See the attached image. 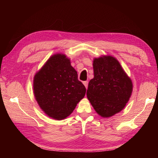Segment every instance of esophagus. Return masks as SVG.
<instances>
[{"label": "esophagus", "instance_id": "esophagus-1", "mask_svg": "<svg viewBox=\"0 0 158 158\" xmlns=\"http://www.w3.org/2000/svg\"><path fill=\"white\" fill-rule=\"evenodd\" d=\"M84 85H85V87L87 89V88H88V85H89V81H84Z\"/></svg>", "mask_w": 158, "mask_h": 158}]
</instances>
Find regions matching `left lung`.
<instances>
[{"mask_svg": "<svg viewBox=\"0 0 158 158\" xmlns=\"http://www.w3.org/2000/svg\"><path fill=\"white\" fill-rule=\"evenodd\" d=\"M94 78L90 80L87 98L96 112L110 117L125 107L132 94V83L116 58L106 56L93 60Z\"/></svg>", "mask_w": 158, "mask_h": 158, "instance_id": "obj_1", "label": "left lung"}]
</instances>
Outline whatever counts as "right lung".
<instances>
[{
    "label": "right lung",
    "mask_w": 158,
    "mask_h": 158,
    "mask_svg": "<svg viewBox=\"0 0 158 158\" xmlns=\"http://www.w3.org/2000/svg\"><path fill=\"white\" fill-rule=\"evenodd\" d=\"M33 90L40 108L56 120L71 114L86 90L69 59L60 53L52 56L35 74Z\"/></svg>",
    "instance_id": "right-lung-1"
}]
</instances>
